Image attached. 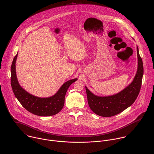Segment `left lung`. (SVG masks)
Returning <instances> with one entry per match:
<instances>
[{
    "mask_svg": "<svg viewBox=\"0 0 154 154\" xmlns=\"http://www.w3.org/2000/svg\"><path fill=\"white\" fill-rule=\"evenodd\" d=\"M137 54L138 65L136 75L131 83L122 92L109 96H97L86 86L88 104L94 113L102 117H112L123 112L134 102L140 91L143 75V62L137 46Z\"/></svg>",
    "mask_w": 154,
    "mask_h": 154,
    "instance_id": "8db88e82",
    "label": "left lung"
}]
</instances>
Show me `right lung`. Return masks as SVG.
Listing matches in <instances>:
<instances>
[{"label":"right lung","mask_w":154,"mask_h":154,"mask_svg":"<svg viewBox=\"0 0 154 154\" xmlns=\"http://www.w3.org/2000/svg\"><path fill=\"white\" fill-rule=\"evenodd\" d=\"M18 54L14 57L11 65V86L15 97L22 106L32 114L43 117L51 116L58 114L64 105L65 96L69 86L77 79L70 80L61 87L57 93L49 97H39L33 96L20 86L16 75L15 62Z\"/></svg>","instance_id":"obj_1"}]
</instances>
